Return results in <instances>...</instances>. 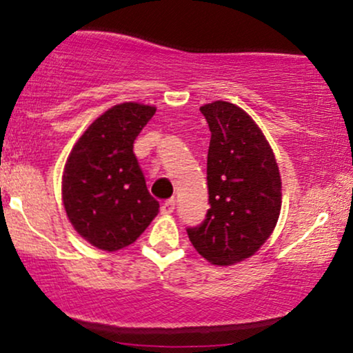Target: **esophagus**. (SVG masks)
<instances>
[{
  "label": "esophagus",
  "instance_id": "obj_1",
  "mask_svg": "<svg viewBox=\"0 0 353 353\" xmlns=\"http://www.w3.org/2000/svg\"><path fill=\"white\" fill-rule=\"evenodd\" d=\"M174 209H176V201H174V199L165 201L164 204L161 205V212H163V214H172Z\"/></svg>",
  "mask_w": 353,
  "mask_h": 353
}]
</instances>
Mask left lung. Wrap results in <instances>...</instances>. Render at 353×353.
Masks as SVG:
<instances>
[{
  "instance_id": "8db88e82",
  "label": "left lung",
  "mask_w": 353,
  "mask_h": 353,
  "mask_svg": "<svg viewBox=\"0 0 353 353\" xmlns=\"http://www.w3.org/2000/svg\"><path fill=\"white\" fill-rule=\"evenodd\" d=\"M209 124L210 209L189 241L216 265L250 257L270 237L282 205V182L272 149L244 109L228 101L201 106Z\"/></svg>"
}]
</instances>
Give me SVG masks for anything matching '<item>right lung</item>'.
I'll return each instance as SVG.
<instances>
[{"label": "right lung", "mask_w": 353, "mask_h": 353, "mask_svg": "<svg viewBox=\"0 0 353 353\" xmlns=\"http://www.w3.org/2000/svg\"><path fill=\"white\" fill-rule=\"evenodd\" d=\"M154 106L123 103L79 137L63 172V204L89 244L114 252L131 245L159 212L132 151Z\"/></svg>", "instance_id": "right-lung-1"}]
</instances>
